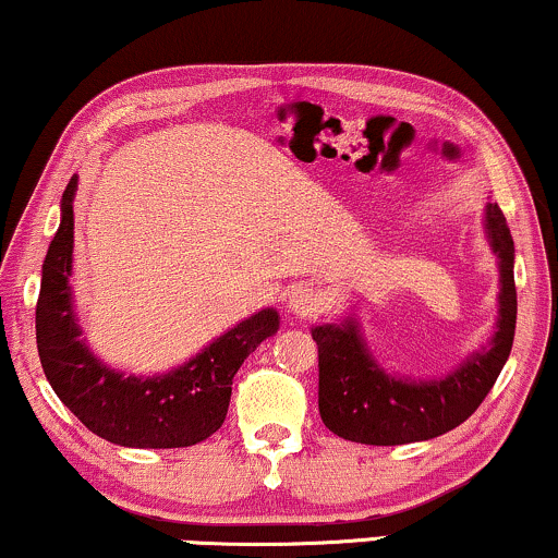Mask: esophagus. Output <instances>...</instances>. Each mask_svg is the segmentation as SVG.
Listing matches in <instances>:
<instances>
[{"label":"esophagus","mask_w":558,"mask_h":558,"mask_svg":"<svg viewBox=\"0 0 558 558\" xmlns=\"http://www.w3.org/2000/svg\"><path fill=\"white\" fill-rule=\"evenodd\" d=\"M319 304H322L319 293L314 291V288H308V286L293 288L291 299H288V308H291V312L296 314V317H308V314L317 312Z\"/></svg>","instance_id":"obj_1"}]
</instances>
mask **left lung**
Returning <instances> with one entry per match:
<instances>
[{"label":"left lung","instance_id":"8db88e82","mask_svg":"<svg viewBox=\"0 0 558 558\" xmlns=\"http://www.w3.org/2000/svg\"><path fill=\"white\" fill-rule=\"evenodd\" d=\"M486 228L499 257V322L492 345L441 379L387 374L366 351L355 319L319 325V415L332 434L361 445H411L452 432L478 411L505 368L514 340V241L499 205H486Z\"/></svg>","mask_w":558,"mask_h":558}]
</instances>
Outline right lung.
Returning <instances> with one entry per match:
<instances>
[{
	"mask_svg": "<svg viewBox=\"0 0 558 558\" xmlns=\"http://www.w3.org/2000/svg\"><path fill=\"white\" fill-rule=\"evenodd\" d=\"M77 177L62 194V223L53 233L36 304V343L57 398L100 439L122 447H192L223 426L233 374L262 340L278 332V312L262 308L239 322L203 353L158 377H124L100 364L83 343L72 308Z\"/></svg>",
	"mask_w": 558,
	"mask_h": 558,
	"instance_id": "1",
	"label": "right lung"
}]
</instances>
